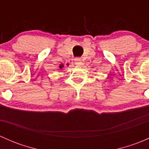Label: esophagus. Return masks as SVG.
<instances>
[{
  "instance_id": "obj_1",
  "label": "esophagus",
  "mask_w": 149,
  "mask_h": 149,
  "mask_svg": "<svg viewBox=\"0 0 149 149\" xmlns=\"http://www.w3.org/2000/svg\"><path fill=\"white\" fill-rule=\"evenodd\" d=\"M75 63L77 65H81L83 64V62H82V60L81 58H76L75 59Z\"/></svg>"
}]
</instances>
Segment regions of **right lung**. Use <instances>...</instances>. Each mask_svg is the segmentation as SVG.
<instances>
[{
    "label": "right lung",
    "instance_id": "add662e5",
    "mask_svg": "<svg viewBox=\"0 0 149 149\" xmlns=\"http://www.w3.org/2000/svg\"><path fill=\"white\" fill-rule=\"evenodd\" d=\"M63 66H64V65H63V64H61V65H60V66H59V67H60V68H61H61H63Z\"/></svg>",
    "mask_w": 149,
    "mask_h": 149
}]
</instances>
